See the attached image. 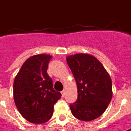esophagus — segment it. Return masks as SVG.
I'll use <instances>...</instances> for the list:
<instances>
[{"label":"esophagus","instance_id":"esophagus-1","mask_svg":"<svg viewBox=\"0 0 131 131\" xmlns=\"http://www.w3.org/2000/svg\"><path fill=\"white\" fill-rule=\"evenodd\" d=\"M65 94H66V91H65V90H63V91L61 92V94H62V96H63V97H64V96H65Z\"/></svg>","mask_w":131,"mask_h":131}]
</instances>
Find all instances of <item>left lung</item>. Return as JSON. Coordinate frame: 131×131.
I'll return each instance as SVG.
<instances>
[{"label":"left lung","instance_id":"left-lung-1","mask_svg":"<svg viewBox=\"0 0 131 131\" xmlns=\"http://www.w3.org/2000/svg\"><path fill=\"white\" fill-rule=\"evenodd\" d=\"M66 61L75 78L78 98L70 104L73 115L81 121L101 116L112 100V80L101 62L88 53L68 55Z\"/></svg>","mask_w":131,"mask_h":131}]
</instances>
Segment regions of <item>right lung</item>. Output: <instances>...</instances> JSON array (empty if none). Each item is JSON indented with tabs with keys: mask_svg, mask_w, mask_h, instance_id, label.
Here are the masks:
<instances>
[{
	"mask_svg": "<svg viewBox=\"0 0 131 131\" xmlns=\"http://www.w3.org/2000/svg\"><path fill=\"white\" fill-rule=\"evenodd\" d=\"M52 56L39 54L31 56L24 63L14 81V98L20 114L27 121L42 124L49 121L55 103L61 94L52 87L47 73Z\"/></svg>",
	"mask_w": 131,
	"mask_h": 131,
	"instance_id": "obj_1",
	"label": "right lung"
}]
</instances>
